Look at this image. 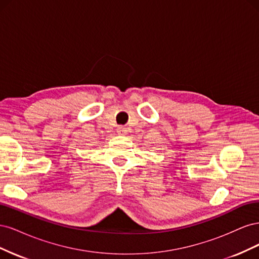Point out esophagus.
<instances>
[{
    "instance_id": "obj_1",
    "label": "esophagus",
    "mask_w": 259,
    "mask_h": 259,
    "mask_svg": "<svg viewBox=\"0 0 259 259\" xmlns=\"http://www.w3.org/2000/svg\"><path fill=\"white\" fill-rule=\"evenodd\" d=\"M116 132H117V134H119V135H125L127 133V128L124 127V126H119L116 128Z\"/></svg>"
}]
</instances>
